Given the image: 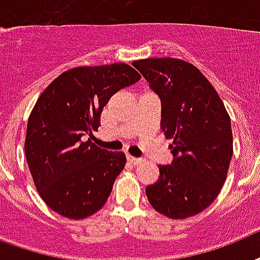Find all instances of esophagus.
Instances as JSON below:
<instances>
[{
    "mask_svg": "<svg viewBox=\"0 0 260 260\" xmlns=\"http://www.w3.org/2000/svg\"><path fill=\"white\" fill-rule=\"evenodd\" d=\"M127 160L132 164H134V166H138V164H141V162L144 161L142 158H138V157H134V156H127Z\"/></svg>",
    "mask_w": 260,
    "mask_h": 260,
    "instance_id": "34e87169",
    "label": "esophagus"
}]
</instances>
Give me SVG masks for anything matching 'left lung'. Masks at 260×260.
I'll return each instance as SVG.
<instances>
[{"instance_id":"1","label":"left lung","mask_w":260,"mask_h":260,"mask_svg":"<svg viewBox=\"0 0 260 260\" xmlns=\"http://www.w3.org/2000/svg\"><path fill=\"white\" fill-rule=\"evenodd\" d=\"M161 100V130L174 161L158 166V180L146 187L156 212L183 220L203 212L220 194L233 154L231 118L198 68L176 58L134 61Z\"/></svg>"}]
</instances>
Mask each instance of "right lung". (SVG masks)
<instances>
[{"instance_id":"right-lung-1","label":"right lung","mask_w":260,"mask_h":260,"mask_svg":"<svg viewBox=\"0 0 260 260\" xmlns=\"http://www.w3.org/2000/svg\"><path fill=\"white\" fill-rule=\"evenodd\" d=\"M140 78L126 63L80 66L59 74L36 100L24 150L40 198L55 213L82 220L107 202L126 154L96 146L92 130L112 94Z\"/></svg>"}]
</instances>
